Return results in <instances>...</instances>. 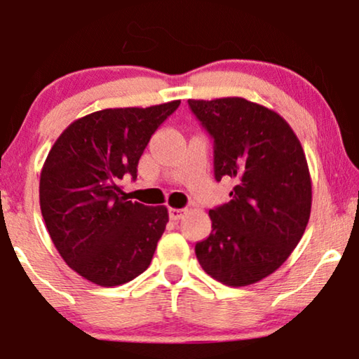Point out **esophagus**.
I'll list each match as a JSON object with an SVG mask.
<instances>
[{"mask_svg": "<svg viewBox=\"0 0 359 359\" xmlns=\"http://www.w3.org/2000/svg\"><path fill=\"white\" fill-rule=\"evenodd\" d=\"M185 208H169V215L172 220H180L184 217Z\"/></svg>", "mask_w": 359, "mask_h": 359, "instance_id": "esophagus-1", "label": "esophagus"}]
</instances>
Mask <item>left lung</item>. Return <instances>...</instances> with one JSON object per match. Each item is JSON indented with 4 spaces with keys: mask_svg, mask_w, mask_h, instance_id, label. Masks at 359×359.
I'll return each mask as SVG.
<instances>
[{
    "mask_svg": "<svg viewBox=\"0 0 359 359\" xmlns=\"http://www.w3.org/2000/svg\"><path fill=\"white\" fill-rule=\"evenodd\" d=\"M213 137L215 179H235L230 202L208 212L212 232L195 245L207 275L247 287L273 273L310 220L311 177L297 134L273 109L243 97L189 99Z\"/></svg>",
    "mask_w": 359,
    "mask_h": 359,
    "instance_id": "8db88e82",
    "label": "left lung"
}]
</instances>
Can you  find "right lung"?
Listing matches in <instances>:
<instances>
[{
	"instance_id": "obj_1",
	"label": "right lung",
	"mask_w": 359,
	"mask_h": 359,
	"mask_svg": "<svg viewBox=\"0 0 359 359\" xmlns=\"http://www.w3.org/2000/svg\"><path fill=\"white\" fill-rule=\"evenodd\" d=\"M180 101L102 109L62 130L44 161L39 205L54 247L76 273L101 287L134 280L151 265L169 212L127 201L121 180Z\"/></svg>"
}]
</instances>
